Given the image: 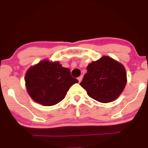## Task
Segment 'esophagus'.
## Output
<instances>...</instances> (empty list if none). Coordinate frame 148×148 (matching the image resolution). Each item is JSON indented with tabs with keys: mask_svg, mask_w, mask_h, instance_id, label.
Segmentation results:
<instances>
[{
	"mask_svg": "<svg viewBox=\"0 0 148 148\" xmlns=\"http://www.w3.org/2000/svg\"><path fill=\"white\" fill-rule=\"evenodd\" d=\"M82 77H83L82 76H80V77H78V80H79V82L82 81Z\"/></svg>",
	"mask_w": 148,
	"mask_h": 148,
	"instance_id": "34e87169",
	"label": "esophagus"
}]
</instances>
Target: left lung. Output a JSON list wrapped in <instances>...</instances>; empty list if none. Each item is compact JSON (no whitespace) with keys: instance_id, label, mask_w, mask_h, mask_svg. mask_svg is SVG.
<instances>
[{"instance_id":"1","label":"left lung","mask_w":148,"mask_h":148,"mask_svg":"<svg viewBox=\"0 0 148 148\" xmlns=\"http://www.w3.org/2000/svg\"><path fill=\"white\" fill-rule=\"evenodd\" d=\"M80 85L92 99L108 103L117 99L127 83L125 69L109 56H103L86 67Z\"/></svg>"}]
</instances>
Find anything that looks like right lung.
<instances>
[{"instance_id":"obj_1","label":"right lung","mask_w":148,"mask_h":148,"mask_svg":"<svg viewBox=\"0 0 148 148\" xmlns=\"http://www.w3.org/2000/svg\"><path fill=\"white\" fill-rule=\"evenodd\" d=\"M25 82L30 97L44 106H52L64 99L74 84L79 82L71 77L70 69L59 62L42 61L26 72Z\"/></svg>"}]
</instances>
